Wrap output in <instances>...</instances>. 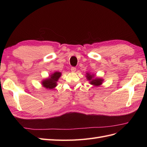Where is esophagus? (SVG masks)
I'll return each instance as SVG.
<instances>
[{
  "label": "esophagus",
  "mask_w": 147,
  "mask_h": 147,
  "mask_svg": "<svg viewBox=\"0 0 147 147\" xmlns=\"http://www.w3.org/2000/svg\"><path fill=\"white\" fill-rule=\"evenodd\" d=\"M71 71H72V72H75V71H76V67H71Z\"/></svg>",
  "instance_id": "obj_1"
}]
</instances>
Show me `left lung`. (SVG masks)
Segmentation results:
<instances>
[{
  "label": "left lung",
  "instance_id": "left-lung-1",
  "mask_svg": "<svg viewBox=\"0 0 147 147\" xmlns=\"http://www.w3.org/2000/svg\"><path fill=\"white\" fill-rule=\"evenodd\" d=\"M93 75H90V74H87V79L88 80L91 81L90 83L91 84H93L94 86H99L100 84H101L102 83V81L103 80L100 79V78H93Z\"/></svg>",
  "mask_w": 147,
  "mask_h": 147
}]
</instances>
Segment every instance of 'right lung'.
<instances>
[{"label":"right lung","mask_w":147,"mask_h":147,"mask_svg":"<svg viewBox=\"0 0 147 147\" xmlns=\"http://www.w3.org/2000/svg\"><path fill=\"white\" fill-rule=\"evenodd\" d=\"M61 73L59 72H55L52 74L50 78L45 80L42 82L43 86L47 89H53L54 88L56 85V82L58 80V79L61 77Z\"/></svg>","instance_id":"right-lung-1"}]
</instances>
